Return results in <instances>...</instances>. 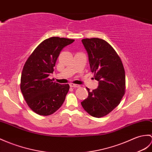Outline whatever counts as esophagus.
Segmentation results:
<instances>
[{
	"label": "esophagus",
	"mask_w": 152,
	"mask_h": 152,
	"mask_svg": "<svg viewBox=\"0 0 152 152\" xmlns=\"http://www.w3.org/2000/svg\"><path fill=\"white\" fill-rule=\"evenodd\" d=\"M70 87H80V86H79V85H77V84L70 83Z\"/></svg>",
	"instance_id": "1"
}]
</instances>
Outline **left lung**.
<instances>
[{"mask_svg": "<svg viewBox=\"0 0 152 152\" xmlns=\"http://www.w3.org/2000/svg\"><path fill=\"white\" fill-rule=\"evenodd\" d=\"M82 42L98 86L93 91L86 87L89 96L81 104L90 115L102 117L118 106L125 94L124 68L119 56L107 41L100 38H87Z\"/></svg>", "mask_w": 152, "mask_h": 152, "instance_id": "8db88e82", "label": "left lung"}]
</instances>
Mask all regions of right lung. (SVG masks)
Instances as JSON below:
<instances>
[{
  "mask_svg": "<svg viewBox=\"0 0 152 152\" xmlns=\"http://www.w3.org/2000/svg\"><path fill=\"white\" fill-rule=\"evenodd\" d=\"M74 39L52 37L39 45L28 58L21 74L20 90L29 107L39 115L54 113L61 106L69 90L48 78L60 52Z\"/></svg>",
  "mask_w": 152,
  "mask_h": 152,
  "instance_id": "1",
  "label": "right lung"
}]
</instances>
